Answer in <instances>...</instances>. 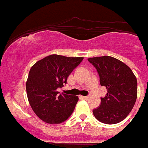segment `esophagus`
I'll return each mask as SVG.
<instances>
[{"instance_id": "1", "label": "esophagus", "mask_w": 148, "mask_h": 148, "mask_svg": "<svg viewBox=\"0 0 148 148\" xmlns=\"http://www.w3.org/2000/svg\"><path fill=\"white\" fill-rule=\"evenodd\" d=\"M82 98L83 99H85V100H87V99H89V97L88 96H82Z\"/></svg>"}]
</instances>
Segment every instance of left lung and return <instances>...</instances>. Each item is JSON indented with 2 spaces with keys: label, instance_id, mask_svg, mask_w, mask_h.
<instances>
[{
  "label": "left lung",
  "instance_id": "left-lung-1",
  "mask_svg": "<svg viewBox=\"0 0 148 148\" xmlns=\"http://www.w3.org/2000/svg\"><path fill=\"white\" fill-rule=\"evenodd\" d=\"M96 69L101 86L107 94L101 98V105L93 109L95 119L108 125L117 124L128 115L138 95V82L127 65L112 56L88 59Z\"/></svg>",
  "mask_w": 148,
  "mask_h": 148
}]
</instances>
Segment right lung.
I'll return each mask as SVG.
<instances>
[{
    "instance_id": "obj_1",
    "label": "right lung",
    "mask_w": 148,
    "mask_h": 148,
    "mask_svg": "<svg viewBox=\"0 0 148 148\" xmlns=\"http://www.w3.org/2000/svg\"><path fill=\"white\" fill-rule=\"evenodd\" d=\"M83 57L50 55L36 62L29 70L26 83L28 101L35 114L49 124H60L73 114L79 101L76 95L60 94L57 88L66 84L67 78Z\"/></svg>"
}]
</instances>
